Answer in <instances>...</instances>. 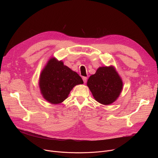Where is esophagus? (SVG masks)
<instances>
[{
  "mask_svg": "<svg viewBox=\"0 0 158 158\" xmlns=\"http://www.w3.org/2000/svg\"><path fill=\"white\" fill-rule=\"evenodd\" d=\"M82 80H83V81H84V83H86V82H87V77H82Z\"/></svg>",
  "mask_w": 158,
  "mask_h": 158,
  "instance_id": "esophagus-1",
  "label": "esophagus"
}]
</instances>
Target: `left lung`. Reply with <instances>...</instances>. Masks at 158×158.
<instances>
[{"label": "left lung", "mask_w": 158, "mask_h": 158, "mask_svg": "<svg viewBox=\"0 0 158 158\" xmlns=\"http://www.w3.org/2000/svg\"><path fill=\"white\" fill-rule=\"evenodd\" d=\"M87 86L97 102L108 105L118 97L123 84L113 66H103L98 68L96 73L89 77Z\"/></svg>", "instance_id": "8db88e82"}]
</instances>
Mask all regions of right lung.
Listing matches in <instances>:
<instances>
[{
  "mask_svg": "<svg viewBox=\"0 0 158 158\" xmlns=\"http://www.w3.org/2000/svg\"><path fill=\"white\" fill-rule=\"evenodd\" d=\"M83 83L79 75L52 58L41 73L40 88L44 98L52 104H60L67 98L72 88Z\"/></svg>",
  "mask_w": 158,
  "mask_h": 158,
  "instance_id": "right-lung-1",
  "label": "right lung"
}]
</instances>
